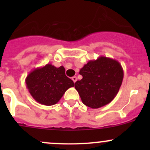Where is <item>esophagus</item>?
I'll return each instance as SVG.
<instances>
[{
  "instance_id": "esophagus-1",
  "label": "esophagus",
  "mask_w": 150,
  "mask_h": 150,
  "mask_svg": "<svg viewBox=\"0 0 150 150\" xmlns=\"http://www.w3.org/2000/svg\"><path fill=\"white\" fill-rule=\"evenodd\" d=\"M72 81H73L74 83H75V82H76V81H77V78H76V77H75V76H73V77H72Z\"/></svg>"
}]
</instances>
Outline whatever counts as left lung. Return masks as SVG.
<instances>
[{
	"label": "left lung",
	"instance_id": "8db88e82",
	"mask_svg": "<svg viewBox=\"0 0 150 150\" xmlns=\"http://www.w3.org/2000/svg\"><path fill=\"white\" fill-rule=\"evenodd\" d=\"M81 81L75 88L82 102L92 109H97L110 103L121 86L123 69L118 61L106 57L90 60L81 69Z\"/></svg>",
	"mask_w": 150,
	"mask_h": 150
}]
</instances>
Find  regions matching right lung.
<instances>
[{
	"label": "right lung",
	"instance_id": "obj_1",
	"mask_svg": "<svg viewBox=\"0 0 150 150\" xmlns=\"http://www.w3.org/2000/svg\"><path fill=\"white\" fill-rule=\"evenodd\" d=\"M30 95L38 103L46 106L57 104L74 83L65 75L63 66L56 67L47 64L33 69L25 79Z\"/></svg>",
	"mask_w": 150,
	"mask_h": 150
}]
</instances>
